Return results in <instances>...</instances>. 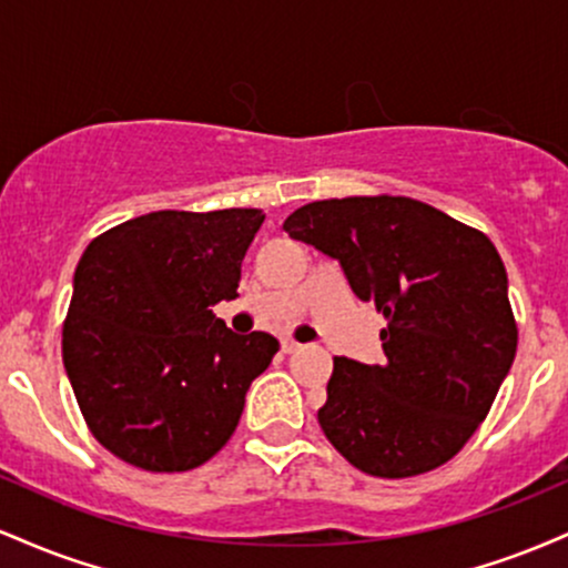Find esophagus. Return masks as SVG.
Returning <instances> with one entry per match:
<instances>
[{"label": "esophagus", "instance_id": "esophagus-1", "mask_svg": "<svg viewBox=\"0 0 568 568\" xmlns=\"http://www.w3.org/2000/svg\"><path fill=\"white\" fill-rule=\"evenodd\" d=\"M280 349H283L285 355H293V352H298V349H302V344H298V342H293V338H283V342H280Z\"/></svg>", "mask_w": 568, "mask_h": 568}]
</instances>
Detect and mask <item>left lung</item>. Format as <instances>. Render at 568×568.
Wrapping results in <instances>:
<instances>
[{
  "mask_svg": "<svg viewBox=\"0 0 568 568\" xmlns=\"http://www.w3.org/2000/svg\"><path fill=\"white\" fill-rule=\"evenodd\" d=\"M283 230L336 258L387 317L384 361L334 357L325 438L357 470H435L486 419L518 347L507 272L486 234L410 197L321 200Z\"/></svg>",
  "mask_w": 568,
  "mask_h": 568,
  "instance_id": "obj_1",
  "label": "left lung"
}]
</instances>
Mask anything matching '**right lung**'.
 I'll return each instance as SVG.
<instances>
[{"label": "right lung", "instance_id": "add662e5", "mask_svg": "<svg viewBox=\"0 0 568 568\" xmlns=\"http://www.w3.org/2000/svg\"><path fill=\"white\" fill-rule=\"evenodd\" d=\"M258 207L154 211L84 247L63 323V366L101 446L149 473L221 452L245 393L280 349L213 315L237 296Z\"/></svg>", "mask_w": 568, "mask_h": 568}]
</instances>
